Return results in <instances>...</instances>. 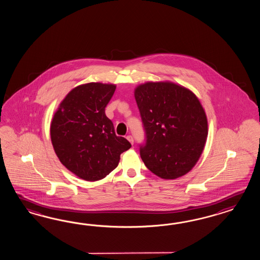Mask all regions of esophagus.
<instances>
[{
    "mask_svg": "<svg viewBox=\"0 0 260 260\" xmlns=\"http://www.w3.org/2000/svg\"><path fill=\"white\" fill-rule=\"evenodd\" d=\"M126 139H127V140L129 141V143H131V144H132V145H134V137H133V136H132V135H127V136H126Z\"/></svg>",
    "mask_w": 260,
    "mask_h": 260,
    "instance_id": "1",
    "label": "esophagus"
}]
</instances>
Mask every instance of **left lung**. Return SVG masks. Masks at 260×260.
Here are the masks:
<instances>
[{
  "instance_id": "8db88e82",
  "label": "left lung",
  "mask_w": 260,
  "mask_h": 260,
  "mask_svg": "<svg viewBox=\"0 0 260 260\" xmlns=\"http://www.w3.org/2000/svg\"><path fill=\"white\" fill-rule=\"evenodd\" d=\"M145 131L142 160L155 175L176 179L196 165L204 150L207 118L192 91L171 82H148L135 89Z\"/></svg>"
}]
</instances>
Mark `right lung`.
<instances>
[{"mask_svg": "<svg viewBox=\"0 0 260 260\" xmlns=\"http://www.w3.org/2000/svg\"><path fill=\"white\" fill-rule=\"evenodd\" d=\"M115 85L88 83L66 95L51 123V140L59 161L86 181L105 178L118 166L120 154L132 147L117 136L105 108Z\"/></svg>", "mask_w": 260, "mask_h": 260, "instance_id": "1", "label": "right lung"}]
</instances>
